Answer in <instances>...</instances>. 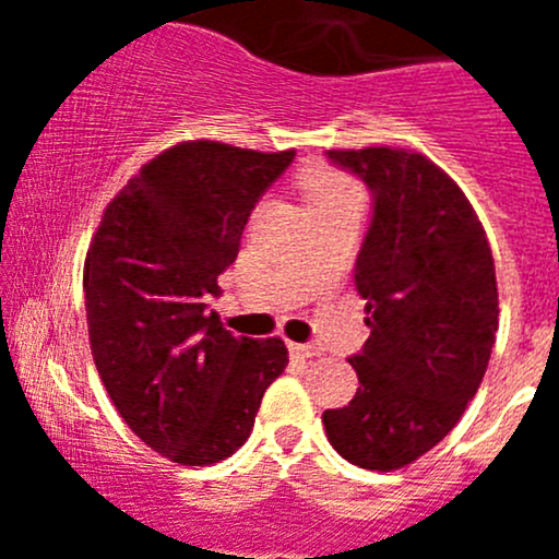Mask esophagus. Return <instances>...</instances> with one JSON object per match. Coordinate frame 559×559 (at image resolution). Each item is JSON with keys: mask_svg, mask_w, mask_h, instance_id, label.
I'll list each match as a JSON object with an SVG mask.
<instances>
[{"mask_svg": "<svg viewBox=\"0 0 559 559\" xmlns=\"http://www.w3.org/2000/svg\"><path fill=\"white\" fill-rule=\"evenodd\" d=\"M292 354H297L300 359H311L319 357L321 346H316V343H292Z\"/></svg>", "mask_w": 559, "mask_h": 559, "instance_id": "1", "label": "esophagus"}]
</instances>
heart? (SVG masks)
I'll return each mask as SVG.
<instances>
[{
	"mask_svg": "<svg viewBox=\"0 0 559 559\" xmlns=\"http://www.w3.org/2000/svg\"><path fill=\"white\" fill-rule=\"evenodd\" d=\"M302 189H306L313 211L337 205L359 207L365 200L357 180H352L341 170H332V167H311V170L302 173Z\"/></svg>",
	"mask_w": 559,
	"mask_h": 559,
	"instance_id": "b5f03b06",
	"label": "heart"
}]
</instances>
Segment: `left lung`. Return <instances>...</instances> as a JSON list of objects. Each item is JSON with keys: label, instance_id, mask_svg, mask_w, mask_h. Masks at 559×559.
Masks as SVG:
<instances>
[{"label": "left lung", "instance_id": "1", "mask_svg": "<svg viewBox=\"0 0 559 559\" xmlns=\"http://www.w3.org/2000/svg\"><path fill=\"white\" fill-rule=\"evenodd\" d=\"M373 191L354 267L370 337L352 357L359 389L324 411L332 449L368 471H397L449 436L481 386L498 332L487 233L460 186L405 148L326 151Z\"/></svg>", "mask_w": 559, "mask_h": 559}]
</instances>
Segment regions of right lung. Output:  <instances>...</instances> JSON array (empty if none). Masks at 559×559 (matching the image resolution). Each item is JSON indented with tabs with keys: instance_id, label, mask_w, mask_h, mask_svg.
I'll return each instance as SVG.
<instances>
[{
	"instance_id": "right-lung-1",
	"label": "right lung",
	"mask_w": 559,
	"mask_h": 559,
	"mask_svg": "<svg viewBox=\"0 0 559 559\" xmlns=\"http://www.w3.org/2000/svg\"><path fill=\"white\" fill-rule=\"evenodd\" d=\"M295 159L189 140L140 167L105 207L83 264L92 357L129 430L178 465L248 441L281 337H235L207 295L235 262L253 205Z\"/></svg>"
}]
</instances>
